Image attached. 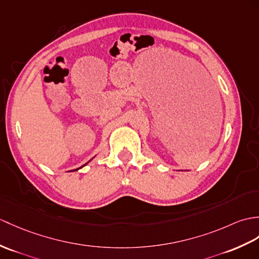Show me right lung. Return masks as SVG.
Masks as SVG:
<instances>
[{
    "label": "right lung",
    "instance_id": "1",
    "mask_svg": "<svg viewBox=\"0 0 259 259\" xmlns=\"http://www.w3.org/2000/svg\"><path fill=\"white\" fill-rule=\"evenodd\" d=\"M86 164H87V163H86ZM86 164H83V165H86ZM83 165H82V166H83ZM82 166H80V167H82ZM80 167H79V169H80ZM76 170H78V169H76Z\"/></svg>",
    "mask_w": 259,
    "mask_h": 259
}]
</instances>
